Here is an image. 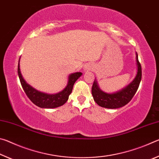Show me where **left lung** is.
Listing matches in <instances>:
<instances>
[{"label":"left lung","mask_w":159,"mask_h":159,"mask_svg":"<svg viewBox=\"0 0 159 159\" xmlns=\"http://www.w3.org/2000/svg\"><path fill=\"white\" fill-rule=\"evenodd\" d=\"M137 74L133 81L124 88L114 93H107L99 87L98 80L95 79L92 87L93 99L99 106L107 109H118L127 104L138 90L142 79V68L136 53Z\"/></svg>","instance_id":"left-lung-1"}]
</instances>
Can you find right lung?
I'll return each mask as SVG.
<instances>
[{
	"instance_id": "obj_1",
	"label": "right lung",
	"mask_w": 159,
	"mask_h": 159,
	"mask_svg": "<svg viewBox=\"0 0 159 159\" xmlns=\"http://www.w3.org/2000/svg\"><path fill=\"white\" fill-rule=\"evenodd\" d=\"M17 73L23 90H25L26 95H27L29 99L36 106L44 109L57 108L65 104L68 100L69 95L72 92L75 82L82 75L81 72L71 74L68 77L67 85L63 90L55 94H48L36 90L25 81L20 71V60L18 63Z\"/></svg>"
}]
</instances>
